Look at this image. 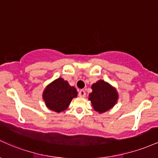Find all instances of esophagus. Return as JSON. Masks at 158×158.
<instances>
[{"instance_id":"34e87169","label":"esophagus","mask_w":158,"mask_h":158,"mask_svg":"<svg viewBox=\"0 0 158 158\" xmlns=\"http://www.w3.org/2000/svg\"><path fill=\"white\" fill-rule=\"evenodd\" d=\"M78 95H79L80 97H82V98H84V97L86 96V92H85L84 89H81L79 91Z\"/></svg>"}]
</instances>
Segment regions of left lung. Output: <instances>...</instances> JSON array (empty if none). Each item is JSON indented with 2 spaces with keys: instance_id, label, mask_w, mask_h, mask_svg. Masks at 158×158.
<instances>
[{
  "instance_id": "left-lung-1",
  "label": "left lung",
  "mask_w": 158,
  "mask_h": 158,
  "mask_svg": "<svg viewBox=\"0 0 158 158\" xmlns=\"http://www.w3.org/2000/svg\"><path fill=\"white\" fill-rule=\"evenodd\" d=\"M93 92L89 95L94 110L104 113L113 108L118 102V93L116 89L106 82L99 80L91 86Z\"/></svg>"
}]
</instances>
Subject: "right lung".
I'll use <instances>...</instances> for the list:
<instances>
[{"label":"right lung","instance_id":"obj_1","mask_svg":"<svg viewBox=\"0 0 158 158\" xmlns=\"http://www.w3.org/2000/svg\"><path fill=\"white\" fill-rule=\"evenodd\" d=\"M77 96L75 87L70 86L68 81L62 77L50 83L42 93L45 106L56 113L64 111L74 98Z\"/></svg>","mask_w":158,"mask_h":158}]
</instances>
